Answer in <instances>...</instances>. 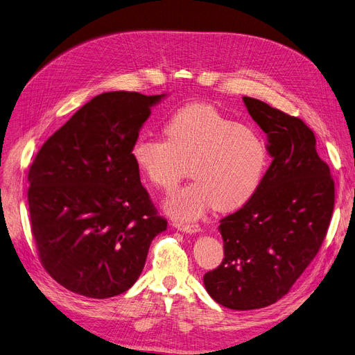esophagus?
<instances>
[{
    "label": "esophagus",
    "instance_id": "esophagus-1",
    "mask_svg": "<svg viewBox=\"0 0 355 355\" xmlns=\"http://www.w3.org/2000/svg\"><path fill=\"white\" fill-rule=\"evenodd\" d=\"M175 227L181 232H185V233H197L201 229L198 225H196V223H190V225H189V223H177Z\"/></svg>",
    "mask_w": 355,
    "mask_h": 355
}]
</instances>
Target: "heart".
Returning a JSON list of instances; mask_svg holds the SVG:
<instances>
[{
	"label": "heart",
	"instance_id": "obj_1",
	"mask_svg": "<svg viewBox=\"0 0 355 355\" xmlns=\"http://www.w3.org/2000/svg\"><path fill=\"white\" fill-rule=\"evenodd\" d=\"M165 139L139 135L130 155L141 175L161 191L189 174L194 178L165 201L180 220L240 209L262 182L268 149L254 129L237 123L206 103L184 106L164 123Z\"/></svg>",
	"mask_w": 355,
	"mask_h": 355
}]
</instances>
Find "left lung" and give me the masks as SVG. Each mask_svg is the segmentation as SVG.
Here are the masks:
<instances>
[{
  "label": "left lung",
  "mask_w": 355,
  "mask_h": 355,
  "mask_svg": "<svg viewBox=\"0 0 355 355\" xmlns=\"http://www.w3.org/2000/svg\"><path fill=\"white\" fill-rule=\"evenodd\" d=\"M243 101L268 135L272 164L256 194L220 220L225 259L204 275L213 300L236 311L265 308L288 293L318 253L335 201L312 129L262 101Z\"/></svg>",
  "instance_id": "1"
}]
</instances>
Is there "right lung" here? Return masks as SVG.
Returning a JSON list of instances; mask_svg holds the SVG:
<instances>
[{"label": "right lung", "mask_w": 355, "mask_h": 355, "mask_svg": "<svg viewBox=\"0 0 355 355\" xmlns=\"http://www.w3.org/2000/svg\"><path fill=\"white\" fill-rule=\"evenodd\" d=\"M164 95L107 92L83 105L43 144L28 171L37 253L66 289L95 300L139 277L153 239L166 229L130 155Z\"/></svg>", "instance_id": "1"}]
</instances>
